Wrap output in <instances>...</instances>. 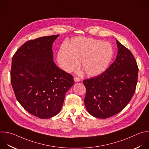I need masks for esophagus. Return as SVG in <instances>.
<instances>
[{
    "label": "esophagus",
    "mask_w": 149,
    "mask_h": 149,
    "mask_svg": "<svg viewBox=\"0 0 149 149\" xmlns=\"http://www.w3.org/2000/svg\"><path fill=\"white\" fill-rule=\"evenodd\" d=\"M74 80L75 82H79L81 81V78L78 77H75L74 78Z\"/></svg>",
    "instance_id": "esophagus-1"
}]
</instances>
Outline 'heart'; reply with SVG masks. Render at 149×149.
<instances>
[{"mask_svg":"<svg viewBox=\"0 0 149 149\" xmlns=\"http://www.w3.org/2000/svg\"><path fill=\"white\" fill-rule=\"evenodd\" d=\"M113 53L109 42L92 38L76 37L72 40L70 47L63 46L60 48L57 60L61 67L68 72L78 67L82 60L86 74L95 77L107 70Z\"/></svg>","mask_w":149,"mask_h":149,"instance_id":"obj_1","label":"heart"}]
</instances>
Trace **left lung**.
Here are the masks:
<instances>
[{
  "label": "left lung",
  "mask_w": 149,
  "mask_h": 149,
  "mask_svg": "<svg viewBox=\"0 0 149 149\" xmlns=\"http://www.w3.org/2000/svg\"><path fill=\"white\" fill-rule=\"evenodd\" d=\"M118 55L102 74L86 79L84 102L92 116L106 119L122 111L130 101L137 83L139 68L128 48L118 40Z\"/></svg>",
  "instance_id": "1"
}]
</instances>
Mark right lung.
I'll return each mask as SVG.
<instances>
[{"label": "right lung", "mask_w": 149, "mask_h": 149, "mask_svg": "<svg viewBox=\"0 0 149 149\" xmlns=\"http://www.w3.org/2000/svg\"><path fill=\"white\" fill-rule=\"evenodd\" d=\"M58 36L29 40L12 57L10 81L17 100L29 113L41 119L60 112L65 93L74 85L72 75L53 60V43Z\"/></svg>", "instance_id": "right-lung-1"}]
</instances>
